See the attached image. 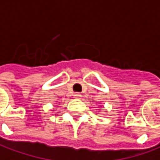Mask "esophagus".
I'll use <instances>...</instances> for the list:
<instances>
[{
  "instance_id": "1",
  "label": "esophagus",
  "mask_w": 160,
  "mask_h": 160,
  "mask_svg": "<svg viewBox=\"0 0 160 160\" xmlns=\"http://www.w3.org/2000/svg\"><path fill=\"white\" fill-rule=\"evenodd\" d=\"M73 96H74V98H76V99H80V97H81V94H80V92H75V93L73 94Z\"/></svg>"
}]
</instances>
